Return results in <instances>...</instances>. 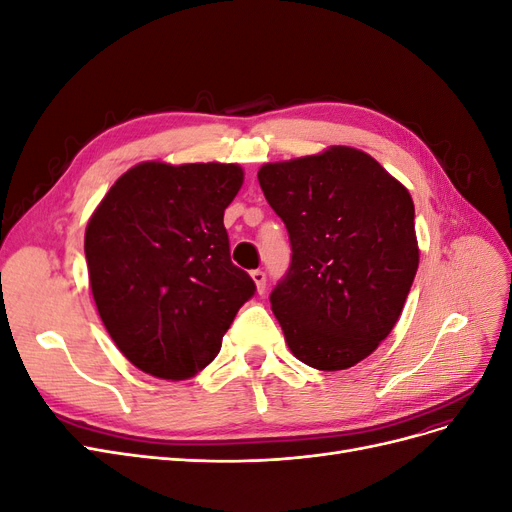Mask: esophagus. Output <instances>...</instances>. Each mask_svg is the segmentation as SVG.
Returning <instances> with one entry per match:
<instances>
[{
  "instance_id": "esophagus-1",
  "label": "esophagus",
  "mask_w": 512,
  "mask_h": 512,
  "mask_svg": "<svg viewBox=\"0 0 512 512\" xmlns=\"http://www.w3.org/2000/svg\"><path fill=\"white\" fill-rule=\"evenodd\" d=\"M252 280H254V284H256L258 294H262V292L267 290V273H265V271H260V269L252 271Z\"/></svg>"
}]
</instances>
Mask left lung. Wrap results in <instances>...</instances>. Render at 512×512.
Here are the masks:
<instances>
[{
	"label": "left lung",
	"mask_w": 512,
	"mask_h": 512,
	"mask_svg": "<svg viewBox=\"0 0 512 512\" xmlns=\"http://www.w3.org/2000/svg\"><path fill=\"white\" fill-rule=\"evenodd\" d=\"M258 181L292 247L269 297L290 352L322 371L356 365L393 331L414 282L410 192L342 145L265 164Z\"/></svg>",
	"instance_id": "obj_1"
}]
</instances>
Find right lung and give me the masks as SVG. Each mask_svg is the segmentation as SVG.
<instances>
[{
    "instance_id": "right-lung-1",
    "label": "right lung",
    "mask_w": 512,
    "mask_h": 512,
    "mask_svg": "<svg viewBox=\"0 0 512 512\" xmlns=\"http://www.w3.org/2000/svg\"><path fill=\"white\" fill-rule=\"evenodd\" d=\"M237 164L143 162L123 173L85 230L89 284L126 359L164 380L192 378L256 284L232 265L224 211Z\"/></svg>"
}]
</instances>
